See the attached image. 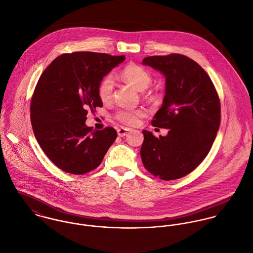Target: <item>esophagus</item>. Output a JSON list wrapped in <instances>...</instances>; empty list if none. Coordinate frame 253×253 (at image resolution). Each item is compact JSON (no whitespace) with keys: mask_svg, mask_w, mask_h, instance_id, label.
I'll return each mask as SVG.
<instances>
[{"mask_svg":"<svg viewBox=\"0 0 253 253\" xmlns=\"http://www.w3.org/2000/svg\"><path fill=\"white\" fill-rule=\"evenodd\" d=\"M130 130H131L130 128L121 127V128L118 129V135H119L120 137H124V136H126V135L128 133V131H130Z\"/></svg>","mask_w":253,"mask_h":253,"instance_id":"1","label":"esophagus"}]
</instances>
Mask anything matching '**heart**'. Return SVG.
I'll return each mask as SVG.
<instances>
[{"mask_svg":"<svg viewBox=\"0 0 253 253\" xmlns=\"http://www.w3.org/2000/svg\"><path fill=\"white\" fill-rule=\"evenodd\" d=\"M122 79L128 84L133 86L139 91L145 90L152 83V76L146 69L141 66L130 64L126 66L122 73ZM114 87L113 78L109 75L106 76L98 85V97L101 101L107 102L112 97ZM146 116L144 109H124L117 113L116 119L126 126H137L140 120Z\"/></svg>","mask_w":253,"mask_h":253,"instance_id":"obj_1","label":"heart"}]
</instances>
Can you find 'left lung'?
<instances>
[{
    "mask_svg": "<svg viewBox=\"0 0 253 253\" xmlns=\"http://www.w3.org/2000/svg\"><path fill=\"white\" fill-rule=\"evenodd\" d=\"M142 64L166 78V92L152 126L168 128L155 137L143 130L140 156L145 169L163 180L178 179L208 156L220 124V101L206 71L181 54L149 56Z\"/></svg>",
    "mask_w": 253,
    "mask_h": 253,
    "instance_id": "obj_1",
    "label": "left lung"
}]
</instances>
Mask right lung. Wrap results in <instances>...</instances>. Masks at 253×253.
I'll return each instance as SVG.
<instances>
[{
    "label": "right lung",
    "instance_id": "right-lung-1",
    "mask_svg": "<svg viewBox=\"0 0 253 253\" xmlns=\"http://www.w3.org/2000/svg\"><path fill=\"white\" fill-rule=\"evenodd\" d=\"M125 55L73 52L56 57L42 74L31 101V123L38 143L61 170L84 174L96 169L117 138L113 127L85 125L87 111L103 103L98 85Z\"/></svg>",
    "mask_w": 253,
    "mask_h": 253
}]
</instances>
